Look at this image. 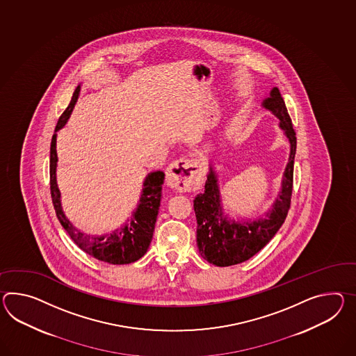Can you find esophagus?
<instances>
[{
  "mask_svg": "<svg viewBox=\"0 0 356 356\" xmlns=\"http://www.w3.org/2000/svg\"><path fill=\"white\" fill-rule=\"evenodd\" d=\"M200 165L193 159L180 158L168 165L165 180L175 191H189L200 184Z\"/></svg>",
  "mask_w": 356,
  "mask_h": 356,
  "instance_id": "esophagus-1",
  "label": "esophagus"
}]
</instances>
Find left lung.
I'll use <instances>...</instances> for the list:
<instances>
[{"instance_id": "1", "label": "left lung", "mask_w": 356, "mask_h": 356, "mask_svg": "<svg viewBox=\"0 0 356 356\" xmlns=\"http://www.w3.org/2000/svg\"><path fill=\"white\" fill-rule=\"evenodd\" d=\"M262 106L279 118V126L284 131L291 145L282 189L273 204V209L265 217L242 222L230 220L222 212L216 172L209 167L204 193H200L195 197L194 211L198 224L197 244L200 256L216 266H232L250 260L277 234L291 207L297 145L296 132L277 87L270 91V96L264 100Z\"/></svg>"}]
</instances>
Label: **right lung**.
Returning a JSON list of instances; mask_svg holds the SVG:
<instances>
[{"instance_id": "add662e5", "label": "right lung", "mask_w": 356, "mask_h": 356, "mask_svg": "<svg viewBox=\"0 0 356 356\" xmlns=\"http://www.w3.org/2000/svg\"><path fill=\"white\" fill-rule=\"evenodd\" d=\"M79 90L81 86H77L74 90L70 105L64 113L61 114L55 127V134L52 135L50 147V191L52 204L61 226L82 251L95 257L96 260L104 261L108 264H131L139 260L147 253L149 244L152 242L158 209L161 206L165 174L162 171H156L147 175L143 185L144 188L141 191L138 209L134 212L131 220H127L126 225L114 230L112 234L102 236L83 234L76 226H73L61 209L60 191L56 184V132L64 127V124L70 120V113L79 99Z\"/></svg>"}]
</instances>
